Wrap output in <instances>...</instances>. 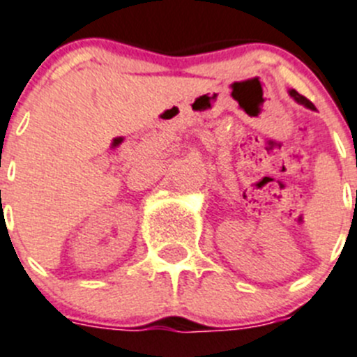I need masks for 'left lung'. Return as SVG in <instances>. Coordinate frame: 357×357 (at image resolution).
Segmentation results:
<instances>
[{
  "mask_svg": "<svg viewBox=\"0 0 357 357\" xmlns=\"http://www.w3.org/2000/svg\"><path fill=\"white\" fill-rule=\"evenodd\" d=\"M289 94H291V96L294 98V100L298 101V103L305 105V107H308V108H314V105H312V101H310V100H307V98H305V96H301V94H300V93H296V91H294V89H291V91H289Z\"/></svg>",
  "mask_w": 357,
  "mask_h": 357,
  "instance_id": "8db88e82",
  "label": "left lung"
}]
</instances>
